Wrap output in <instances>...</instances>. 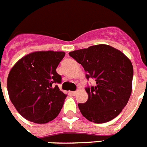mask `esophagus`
<instances>
[{"label":"esophagus","mask_w":147,"mask_h":147,"mask_svg":"<svg viewBox=\"0 0 147 147\" xmlns=\"http://www.w3.org/2000/svg\"><path fill=\"white\" fill-rule=\"evenodd\" d=\"M69 94L72 95V96H75L76 94H77V92H69Z\"/></svg>","instance_id":"obj_1"}]
</instances>
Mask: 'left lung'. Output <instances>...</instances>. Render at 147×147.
<instances>
[{
  "label": "left lung",
  "instance_id": "left-lung-1",
  "mask_svg": "<svg viewBox=\"0 0 147 147\" xmlns=\"http://www.w3.org/2000/svg\"><path fill=\"white\" fill-rule=\"evenodd\" d=\"M83 66L86 78L96 85L86 88L88 98L78 108L85 118L96 123L115 118L127 104L132 92L134 69L121 51L106 44L91 46L69 53Z\"/></svg>",
  "mask_w": 147,
  "mask_h": 147
}]
</instances>
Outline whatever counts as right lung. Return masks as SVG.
Returning <instances> with one entry per match:
<instances>
[{"label": "right lung", "instance_id": "right-lung-1", "mask_svg": "<svg viewBox=\"0 0 147 147\" xmlns=\"http://www.w3.org/2000/svg\"><path fill=\"white\" fill-rule=\"evenodd\" d=\"M65 53L36 51L24 55L10 69L7 87L11 102L24 118L47 123L59 114L66 94L54 83L61 82L56 68Z\"/></svg>", "mask_w": 147, "mask_h": 147}]
</instances>
